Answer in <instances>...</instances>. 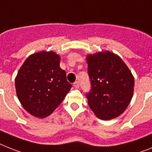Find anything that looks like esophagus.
<instances>
[{
  "instance_id": "esophagus-1",
  "label": "esophagus",
  "mask_w": 152,
  "mask_h": 152,
  "mask_svg": "<svg viewBox=\"0 0 152 152\" xmlns=\"http://www.w3.org/2000/svg\"><path fill=\"white\" fill-rule=\"evenodd\" d=\"M74 87H75V88H79V87H80V85H79L78 81H75V83H74Z\"/></svg>"
}]
</instances>
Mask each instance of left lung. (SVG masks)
Here are the masks:
<instances>
[{"instance_id":"1","label":"left lung","mask_w":152,"mask_h":152,"mask_svg":"<svg viewBox=\"0 0 152 152\" xmlns=\"http://www.w3.org/2000/svg\"><path fill=\"white\" fill-rule=\"evenodd\" d=\"M88 73L91 90L86 93L88 103L101 120L116 118L130 103L134 79L117 55L110 51L88 55Z\"/></svg>"}]
</instances>
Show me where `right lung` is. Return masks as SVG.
Returning a JSON list of instances; mask_svg holds the SVG:
<instances>
[{
  "label": "right lung",
  "instance_id": "obj_1",
  "mask_svg": "<svg viewBox=\"0 0 152 152\" xmlns=\"http://www.w3.org/2000/svg\"><path fill=\"white\" fill-rule=\"evenodd\" d=\"M60 56L53 51L36 53L24 62L15 78L17 96L31 115H50L72 87L60 67Z\"/></svg>",
  "mask_w": 152,
  "mask_h": 152
}]
</instances>
